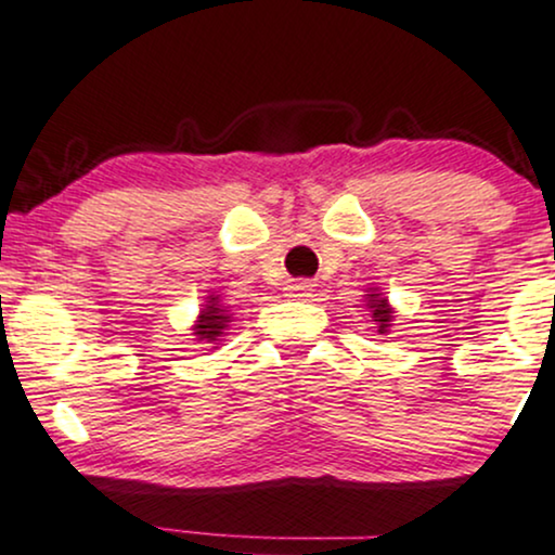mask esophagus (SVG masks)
Segmentation results:
<instances>
[{
	"instance_id": "esophagus-1",
	"label": "esophagus",
	"mask_w": 555,
	"mask_h": 555,
	"mask_svg": "<svg viewBox=\"0 0 555 555\" xmlns=\"http://www.w3.org/2000/svg\"><path fill=\"white\" fill-rule=\"evenodd\" d=\"M309 291H311L309 280H291V283L285 285V296L291 298H306L309 296Z\"/></svg>"
}]
</instances>
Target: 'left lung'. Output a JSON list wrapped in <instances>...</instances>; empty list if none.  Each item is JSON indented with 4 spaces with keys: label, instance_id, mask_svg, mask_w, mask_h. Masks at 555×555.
Listing matches in <instances>:
<instances>
[{
    "label": "left lung",
    "instance_id": "1",
    "mask_svg": "<svg viewBox=\"0 0 555 555\" xmlns=\"http://www.w3.org/2000/svg\"><path fill=\"white\" fill-rule=\"evenodd\" d=\"M374 298V296H371ZM371 309H374V322H379V332H387V322L389 317H392V311H389L387 301H371Z\"/></svg>",
    "mask_w": 555,
    "mask_h": 555
}]
</instances>
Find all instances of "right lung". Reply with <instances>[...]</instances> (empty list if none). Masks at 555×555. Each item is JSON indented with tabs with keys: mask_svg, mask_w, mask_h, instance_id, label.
Here are the masks:
<instances>
[{
	"mask_svg": "<svg viewBox=\"0 0 555 555\" xmlns=\"http://www.w3.org/2000/svg\"><path fill=\"white\" fill-rule=\"evenodd\" d=\"M225 324H228L225 311L220 309L218 301L212 298V301L205 306V311H202L199 324H197V330H194V335H197L199 340H202V337H207V340H218V337L223 335Z\"/></svg>",
	"mask_w": 555,
	"mask_h": 555,
	"instance_id": "1",
	"label": "right lung"
}]
</instances>
